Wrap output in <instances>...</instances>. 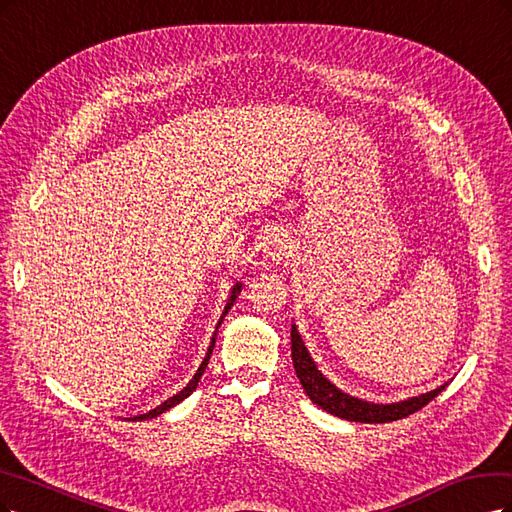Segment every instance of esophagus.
Segmentation results:
<instances>
[{"instance_id":"1","label":"esophagus","mask_w":512,"mask_h":512,"mask_svg":"<svg viewBox=\"0 0 512 512\" xmlns=\"http://www.w3.org/2000/svg\"><path fill=\"white\" fill-rule=\"evenodd\" d=\"M289 249V242L285 238V234H268L266 240H263V253H266V257L270 259H278L283 257Z\"/></svg>"}]
</instances>
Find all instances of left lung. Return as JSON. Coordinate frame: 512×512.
<instances>
[{"label":"left lung","instance_id":"left-lung-1","mask_svg":"<svg viewBox=\"0 0 512 512\" xmlns=\"http://www.w3.org/2000/svg\"><path fill=\"white\" fill-rule=\"evenodd\" d=\"M291 357H293V368L295 374H298L300 383L306 391L312 404H317L325 412L346 421H357V423H389V421H398L404 419L412 412H417L423 408L427 402H432L436 395L447 387V383L436 387L434 391H427L417 395V398H408L402 402H391V404H376V402H366L359 400L355 395L344 393L338 389L329 378L323 376V372L317 368L315 359L310 357L306 344L298 332L295 323L291 325Z\"/></svg>","mask_w":512,"mask_h":512}]
</instances>
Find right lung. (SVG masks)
<instances>
[{"label": "right lung", "instance_id": "obj_1", "mask_svg": "<svg viewBox=\"0 0 512 512\" xmlns=\"http://www.w3.org/2000/svg\"><path fill=\"white\" fill-rule=\"evenodd\" d=\"M240 291H242V283H236L234 287H232V291H229V298H227V304H225V310H223V315H221V319H219V323H217V329H214V334H212V338H210V346H208V353H206V357H204V361L200 364V368H197V372L193 374V378L191 381L187 383V387L185 389H180L176 395H172V398H168L166 402L163 404H159L157 408H153V410H148V412H144V415H138V417H134L131 421H146V419H153V417H159L161 412H166V410H170V408H174L176 404H180L183 402L185 398H189V395L195 391V387H197V383H200V378H202V374H204V370H206V366H208V359H210V355H212V349H214V340H217V332H219V327H221V323H223V319H225V315L229 312V308L234 306V302H236V298L240 295Z\"/></svg>", "mask_w": 512, "mask_h": 512}]
</instances>
